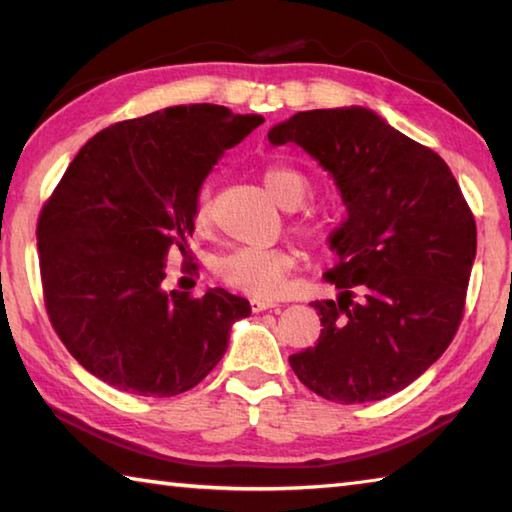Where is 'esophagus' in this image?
<instances>
[{"instance_id":"34e87169","label":"esophagus","mask_w":512,"mask_h":512,"mask_svg":"<svg viewBox=\"0 0 512 512\" xmlns=\"http://www.w3.org/2000/svg\"><path fill=\"white\" fill-rule=\"evenodd\" d=\"M250 307H253L255 314H259V311L275 309V307H277V302H271V300H262V298H253V300H250Z\"/></svg>"}]
</instances>
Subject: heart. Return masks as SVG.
<instances>
[{
	"instance_id": "b5f03b06",
	"label": "heart",
	"mask_w": 512,
	"mask_h": 512,
	"mask_svg": "<svg viewBox=\"0 0 512 512\" xmlns=\"http://www.w3.org/2000/svg\"><path fill=\"white\" fill-rule=\"evenodd\" d=\"M264 185L277 205L289 210L291 205H300L307 194V180L302 173L289 167H271L264 173ZM212 223V201L210 192L203 189L194 205V228L205 232ZM305 235L314 239H325L329 232L327 223H307ZM216 273L230 287L253 293L259 298H275L282 291L287 275L293 268V255L282 248H237L232 253L216 259Z\"/></svg>"
}]
</instances>
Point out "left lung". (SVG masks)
Segmentation results:
<instances>
[{
  "instance_id": "obj_1",
  "label": "left lung",
  "mask_w": 512,
  "mask_h": 512,
  "mask_svg": "<svg viewBox=\"0 0 512 512\" xmlns=\"http://www.w3.org/2000/svg\"><path fill=\"white\" fill-rule=\"evenodd\" d=\"M332 176L348 219L329 237L336 300H316L320 336L289 357L309 391L377 402L418 379L452 343L476 257V223L452 171L361 106L296 112L268 131Z\"/></svg>"
}]
</instances>
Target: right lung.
Wrapping results in <instances>:
<instances>
[{"label":"right lung","mask_w":512,"mask_h":512,"mask_svg":"<svg viewBox=\"0 0 512 512\" xmlns=\"http://www.w3.org/2000/svg\"><path fill=\"white\" fill-rule=\"evenodd\" d=\"M264 124L189 103L103 128L69 164L38 221L51 325L106 384L171 397L210 375L250 302L225 289L164 291L167 255H187L194 205L221 155Z\"/></svg>","instance_id":"obj_1"}]
</instances>
